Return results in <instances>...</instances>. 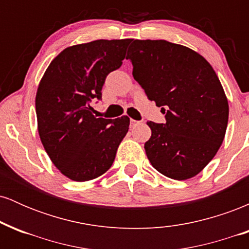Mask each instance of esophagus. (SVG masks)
<instances>
[{
  "label": "esophagus",
  "mask_w": 249,
  "mask_h": 249,
  "mask_svg": "<svg viewBox=\"0 0 249 249\" xmlns=\"http://www.w3.org/2000/svg\"><path fill=\"white\" fill-rule=\"evenodd\" d=\"M139 123L141 122H138V121H134V119H131V126H134V125H137V124H139Z\"/></svg>",
  "instance_id": "esophagus-1"
}]
</instances>
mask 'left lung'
<instances>
[{"instance_id": "1", "label": "left lung", "mask_w": 249, "mask_h": 249, "mask_svg": "<svg viewBox=\"0 0 249 249\" xmlns=\"http://www.w3.org/2000/svg\"><path fill=\"white\" fill-rule=\"evenodd\" d=\"M126 59L166 119L147 122L148 160L171 179L196 176L218 152L227 128L228 102L215 71L198 53L164 39H134Z\"/></svg>"}]
</instances>
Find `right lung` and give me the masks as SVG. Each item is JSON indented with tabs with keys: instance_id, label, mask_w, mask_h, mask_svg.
I'll list each match as a JSON object with an SVG mask.
<instances>
[{
	"instance_id": "1",
	"label": "right lung",
	"mask_w": 249,
	"mask_h": 249,
	"mask_svg": "<svg viewBox=\"0 0 249 249\" xmlns=\"http://www.w3.org/2000/svg\"><path fill=\"white\" fill-rule=\"evenodd\" d=\"M131 39H97L64 49L50 63L36 95L38 133L51 161L65 177L88 181L115 161L130 118H96L90 103L102 99L111 71L121 68Z\"/></svg>"
}]
</instances>
